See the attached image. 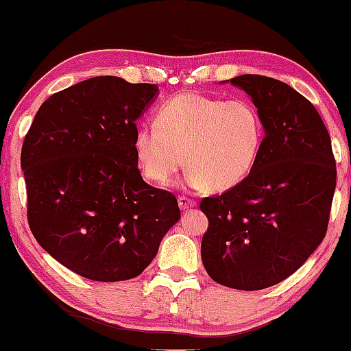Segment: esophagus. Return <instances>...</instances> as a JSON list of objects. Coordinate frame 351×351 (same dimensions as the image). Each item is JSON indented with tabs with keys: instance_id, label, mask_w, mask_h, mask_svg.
Here are the masks:
<instances>
[{
	"instance_id": "obj_1",
	"label": "esophagus",
	"mask_w": 351,
	"mask_h": 351,
	"mask_svg": "<svg viewBox=\"0 0 351 351\" xmlns=\"http://www.w3.org/2000/svg\"><path fill=\"white\" fill-rule=\"evenodd\" d=\"M177 202H179L180 210H189V208H192V207L197 206L195 200L189 199V197H179V199H177Z\"/></svg>"
}]
</instances>
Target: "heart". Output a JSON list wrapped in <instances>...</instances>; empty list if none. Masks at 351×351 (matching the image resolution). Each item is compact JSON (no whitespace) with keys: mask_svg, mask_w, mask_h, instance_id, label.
Masks as SVG:
<instances>
[{"mask_svg":"<svg viewBox=\"0 0 351 351\" xmlns=\"http://www.w3.org/2000/svg\"><path fill=\"white\" fill-rule=\"evenodd\" d=\"M262 144L263 123L252 102L200 93L165 101L156 125H139L132 141L137 164L149 180L165 186L187 164V186H207L214 192L242 184L254 171Z\"/></svg>","mask_w":351,"mask_h":351,"instance_id":"obj_1","label":"heart"}]
</instances>
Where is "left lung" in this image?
<instances>
[{
    "label": "left lung",
    "mask_w": 351,
    "mask_h": 351,
    "mask_svg": "<svg viewBox=\"0 0 351 351\" xmlns=\"http://www.w3.org/2000/svg\"><path fill=\"white\" fill-rule=\"evenodd\" d=\"M228 82L261 112L263 144L242 184L200 202L208 219L200 255L220 285L262 290L290 277L322 243L337 167L324 121L300 93L257 74Z\"/></svg>",
    "instance_id": "1"
}]
</instances>
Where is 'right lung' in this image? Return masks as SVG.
Wrapping results in <instances>:
<instances>
[{
    "label": "right lung",
    "instance_id": "add662e5",
    "mask_svg": "<svg viewBox=\"0 0 351 351\" xmlns=\"http://www.w3.org/2000/svg\"><path fill=\"white\" fill-rule=\"evenodd\" d=\"M157 96L156 84L90 77L43 102L23 143L31 232L89 280L143 274L180 219L176 197L144 182L132 147Z\"/></svg>",
    "mask_w": 351,
    "mask_h": 351
}]
</instances>
